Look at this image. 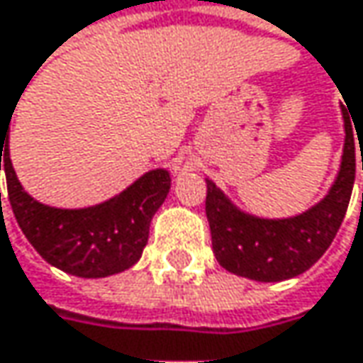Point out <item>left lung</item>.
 <instances>
[{"label": "left lung", "instance_id": "obj_1", "mask_svg": "<svg viewBox=\"0 0 363 363\" xmlns=\"http://www.w3.org/2000/svg\"><path fill=\"white\" fill-rule=\"evenodd\" d=\"M345 143L337 179L310 210L289 218H262L243 212L206 179V214L212 230V249L222 268L257 282H280L303 274L330 247L351 199L355 181V135L347 110ZM363 170V153H362Z\"/></svg>", "mask_w": 363, "mask_h": 363}]
</instances>
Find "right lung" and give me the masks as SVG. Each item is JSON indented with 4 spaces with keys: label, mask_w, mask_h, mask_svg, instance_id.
Instances as JSON below:
<instances>
[{
    "label": "right lung",
    "mask_w": 363,
    "mask_h": 363,
    "mask_svg": "<svg viewBox=\"0 0 363 363\" xmlns=\"http://www.w3.org/2000/svg\"><path fill=\"white\" fill-rule=\"evenodd\" d=\"M8 143L10 122L0 124V170L6 172L18 226L48 264L72 277L104 279L139 262L147 245L151 218L172 184L166 168L149 170L101 203L74 210L51 208L24 191L14 172Z\"/></svg>",
    "instance_id": "add662e5"
}]
</instances>
